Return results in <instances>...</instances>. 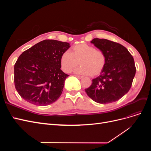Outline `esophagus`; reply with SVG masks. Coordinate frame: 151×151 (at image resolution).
I'll list each match as a JSON object with an SVG mask.
<instances>
[{
    "mask_svg": "<svg viewBox=\"0 0 151 151\" xmlns=\"http://www.w3.org/2000/svg\"><path fill=\"white\" fill-rule=\"evenodd\" d=\"M77 78H78V79H83V77H82V76H75Z\"/></svg>",
    "mask_w": 151,
    "mask_h": 151,
    "instance_id": "obj_1",
    "label": "esophagus"
}]
</instances>
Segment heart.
<instances>
[{"label": "heart", "mask_w": 151, "mask_h": 151, "mask_svg": "<svg viewBox=\"0 0 151 151\" xmlns=\"http://www.w3.org/2000/svg\"><path fill=\"white\" fill-rule=\"evenodd\" d=\"M106 56L102 51L86 43L76 45L72 48L71 53L65 51L60 58L63 71L70 72L79 63L81 65L75 72L82 75L99 74L106 65Z\"/></svg>", "instance_id": "1"}]
</instances>
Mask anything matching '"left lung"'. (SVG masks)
Returning a JSON list of instances; mask_svg holds the SVG:
<instances>
[{
	"label": "left lung",
	"instance_id": "obj_1",
	"mask_svg": "<svg viewBox=\"0 0 151 151\" xmlns=\"http://www.w3.org/2000/svg\"><path fill=\"white\" fill-rule=\"evenodd\" d=\"M102 51L106 61L103 70L92 84L85 89L95 102L106 104L119 100L130 90L136 68L133 57L121 44L106 39L94 38L91 42Z\"/></svg>",
	"mask_w": 151,
	"mask_h": 151
}]
</instances>
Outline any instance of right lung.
Segmentation results:
<instances>
[{"instance_id":"add662e5","label":"right lung","mask_w":151,"mask_h":151,"mask_svg":"<svg viewBox=\"0 0 151 151\" xmlns=\"http://www.w3.org/2000/svg\"><path fill=\"white\" fill-rule=\"evenodd\" d=\"M70 47L67 42L45 40L22 53L14 65V81L22 99L37 106L57 101L68 76L60 69V58Z\"/></svg>"}]
</instances>
